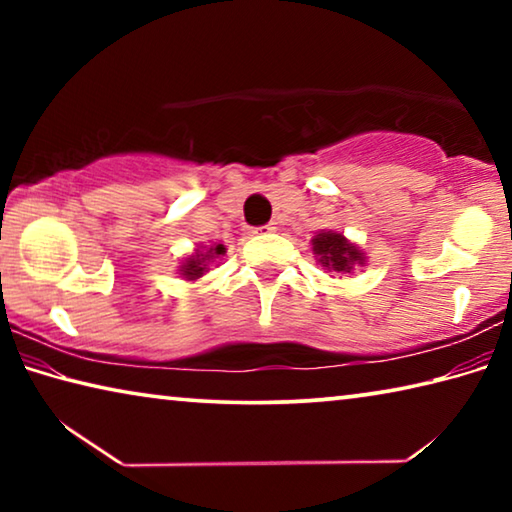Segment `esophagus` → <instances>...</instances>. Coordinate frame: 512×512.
I'll return each mask as SVG.
<instances>
[{
  "instance_id": "esophagus-1",
  "label": "esophagus",
  "mask_w": 512,
  "mask_h": 512,
  "mask_svg": "<svg viewBox=\"0 0 512 512\" xmlns=\"http://www.w3.org/2000/svg\"><path fill=\"white\" fill-rule=\"evenodd\" d=\"M275 230V223H266V225H259V228H255L253 232L255 235H268V232Z\"/></svg>"
}]
</instances>
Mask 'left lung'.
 Listing matches in <instances>:
<instances>
[{
  "instance_id": "left-lung-1",
  "label": "left lung",
  "mask_w": 512,
  "mask_h": 512,
  "mask_svg": "<svg viewBox=\"0 0 512 512\" xmlns=\"http://www.w3.org/2000/svg\"><path fill=\"white\" fill-rule=\"evenodd\" d=\"M311 244H314V255L318 257V262L336 273H350L354 264L363 262L357 246L348 244L345 237L336 235V232H320Z\"/></svg>"
}]
</instances>
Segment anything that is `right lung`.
I'll use <instances>...</instances> for the list:
<instances>
[{
	"instance_id": "add662e5",
	"label": "right lung",
	"mask_w": 512,
	"mask_h": 512,
	"mask_svg": "<svg viewBox=\"0 0 512 512\" xmlns=\"http://www.w3.org/2000/svg\"><path fill=\"white\" fill-rule=\"evenodd\" d=\"M223 253H225L223 244H216L210 250H205V253H203V250H198L196 255L185 259V264L180 266V271H183L187 280H198V277H201L207 271V264H210V259H214L216 255H223Z\"/></svg>"
}]
</instances>
